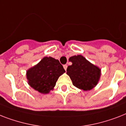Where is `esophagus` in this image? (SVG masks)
Here are the masks:
<instances>
[{
    "label": "esophagus",
    "mask_w": 126,
    "mask_h": 126,
    "mask_svg": "<svg viewBox=\"0 0 126 126\" xmlns=\"http://www.w3.org/2000/svg\"><path fill=\"white\" fill-rule=\"evenodd\" d=\"M63 68H64V69H65V70H66V68H67V65H63Z\"/></svg>",
    "instance_id": "esophagus-1"
}]
</instances>
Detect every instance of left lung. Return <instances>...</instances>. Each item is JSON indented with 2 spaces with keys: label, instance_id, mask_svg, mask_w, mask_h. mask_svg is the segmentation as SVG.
Instances as JSON below:
<instances>
[{
  "label": "left lung",
  "instance_id": "8db88e82",
  "mask_svg": "<svg viewBox=\"0 0 126 126\" xmlns=\"http://www.w3.org/2000/svg\"><path fill=\"white\" fill-rule=\"evenodd\" d=\"M72 64L66 69L72 84L83 91H89L95 87L100 79L101 70L81 55L69 58Z\"/></svg>",
  "mask_w": 126,
  "mask_h": 126
}]
</instances>
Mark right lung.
Segmentation results:
<instances>
[{
    "label": "right lung",
    "mask_w": 126,
    "mask_h": 126,
    "mask_svg": "<svg viewBox=\"0 0 126 126\" xmlns=\"http://www.w3.org/2000/svg\"><path fill=\"white\" fill-rule=\"evenodd\" d=\"M65 72L59 60L45 57L39 63L27 71L28 84L41 93H48L56 85V81Z\"/></svg>",
    "instance_id": "add662e5"
}]
</instances>
